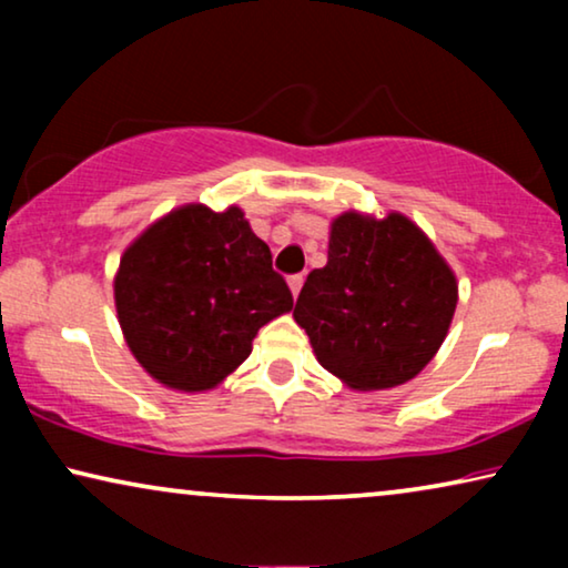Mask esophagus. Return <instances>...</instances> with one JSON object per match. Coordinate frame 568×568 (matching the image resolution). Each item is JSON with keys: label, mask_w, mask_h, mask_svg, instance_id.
<instances>
[{"label": "esophagus", "mask_w": 568, "mask_h": 568, "mask_svg": "<svg viewBox=\"0 0 568 568\" xmlns=\"http://www.w3.org/2000/svg\"><path fill=\"white\" fill-rule=\"evenodd\" d=\"M302 282H305V276L302 274H294L290 276V290H292V297H297L300 290H302Z\"/></svg>", "instance_id": "esophagus-1"}]
</instances>
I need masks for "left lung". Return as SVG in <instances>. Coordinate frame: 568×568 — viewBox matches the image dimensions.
Returning a JSON list of instances; mask_svg holds the SVG:
<instances>
[{
  "label": "left lung",
  "instance_id": "1",
  "mask_svg": "<svg viewBox=\"0 0 568 568\" xmlns=\"http://www.w3.org/2000/svg\"><path fill=\"white\" fill-rule=\"evenodd\" d=\"M457 307L449 263L406 214L331 222L328 263L307 274L294 321L315 359L352 390L414 379L439 352Z\"/></svg>",
  "mask_w": 568,
  "mask_h": 568
}]
</instances>
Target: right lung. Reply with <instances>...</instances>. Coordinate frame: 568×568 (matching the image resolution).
<instances>
[{
	"label": "right lung",
	"mask_w": 568,
	"mask_h": 568,
	"mask_svg": "<svg viewBox=\"0 0 568 568\" xmlns=\"http://www.w3.org/2000/svg\"><path fill=\"white\" fill-rule=\"evenodd\" d=\"M113 300L134 359L181 393L220 385L294 305L243 209L204 204L173 209L123 251Z\"/></svg>",
	"instance_id": "add662e5"
}]
</instances>
